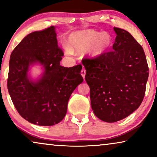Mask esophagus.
<instances>
[{"mask_svg": "<svg viewBox=\"0 0 157 157\" xmlns=\"http://www.w3.org/2000/svg\"><path fill=\"white\" fill-rule=\"evenodd\" d=\"M81 76H82V77L83 78H85V76H86V70L85 69H83L81 70Z\"/></svg>", "mask_w": 157, "mask_h": 157, "instance_id": "obj_1", "label": "esophagus"}]
</instances>
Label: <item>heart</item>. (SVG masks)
I'll return each instance as SVG.
<instances>
[{
    "mask_svg": "<svg viewBox=\"0 0 157 157\" xmlns=\"http://www.w3.org/2000/svg\"><path fill=\"white\" fill-rule=\"evenodd\" d=\"M112 41V37L108 33L87 29L71 33L68 38V46L64 48L68 53H82L89 50L90 56L97 58L110 48Z\"/></svg>",
    "mask_w": 157,
    "mask_h": 157,
    "instance_id": "b5f03b06",
    "label": "heart"
}]
</instances>
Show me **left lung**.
Here are the masks:
<instances>
[{"label": "left lung", "mask_w": 157, "mask_h": 157, "mask_svg": "<svg viewBox=\"0 0 157 157\" xmlns=\"http://www.w3.org/2000/svg\"><path fill=\"white\" fill-rule=\"evenodd\" d=\"M113 30L117 37L112 51L82 61L92 110L98 119L109 123L120 121L139 108L149 77L141 45L125 30Z\"/></svg>", "instance_id": "1"}]
</instances>
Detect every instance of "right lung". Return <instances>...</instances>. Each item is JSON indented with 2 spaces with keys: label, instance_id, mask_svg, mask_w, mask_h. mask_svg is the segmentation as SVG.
Masks as SVG:
<instances>
[{
  "label": "right lung",
  "instance_id": "obj_1",
  "mask_svg": "<svg viewBox=\"0 0 157 157\" xmlns=\"http://www.w3.org/2000/svg\"><path fill=\"white\" fill-rule=\"evenodd\" d=\"M56 27L27 35L10 57L8 90L16 110L23 119L39 126H53L66 114L68 101L83 82L81 65H60L63 53L58 46ZM39 64L42 75L29 76L31 66Z\"/></svg>",
  "mask_w": 157,
  "mask_h": 157
}]
</instances>
